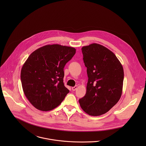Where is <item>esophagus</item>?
Instances as JSON below:
<instances>
[{
	"label": "esophagus",
	"instance_id": "obj_1",
	"mask_svg": "<svg viewBox=\"0 0 146 146\" xmlns=\"http://www.w3.org/2000/svg\"><path fill=\"white\" fill-rule=\"evenodd\" d=\"M78 88V86L77 85H76V86H74V87H72V90H73V91H75V90H76V89Z\"/></svg>",
	"mask_w": 146,
	"mask_h": 146
}]
</instances>
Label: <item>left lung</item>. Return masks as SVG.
I'll return each mask as SVG.
<instances>
[{
	"label": "left lung",
	"instance_id": "obj_1",
	"mask_svg": "<svg viewBox=\"0 0 146 146\" xmlns=\"http://www.w3.org/2000/svg\"><path fill=\"white\" fill-rule=\"evenodd\" d=\"M88 81L85 96L79 102L84 111L97 116L107 112L121 98L124 70L115 54L93 43L82 48Z\"/></svg>",
	"mask_w": 146,
	"mask_h": 146
}]
</instances>
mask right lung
<instances>
[{"mask_svg":"<svg viewBox=\"0 0 146 146\" xmlns=\"http://www.w3.org/2000/svg\"><path fill=\"white\" fill-rule=\"evenodd\" d=\"M75 53L73 47L53 44L29 56L21 69V83L25 96L36 109L52 110L69 93L63 83V68Z\"/></svg>","mask_w":146,"mask_h":146,"instance_id":"obj_1","label":"right lung"}]
</instances>
